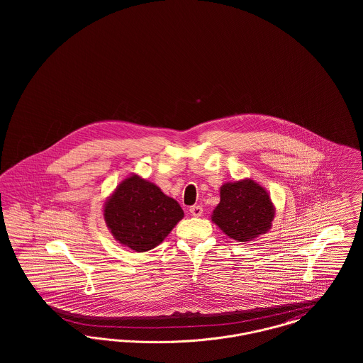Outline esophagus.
Here are the masks:
<instances>
[{"instance_id":"esophagus-1","label":"esophagus","mask_w":363,"mask_h":363,"mask_svg":"<svg viewBox=\"0 0 363 363\" xmlns=\"http://www.w3.org/2000/svg\"><path fill=\"white\" fill-rule=\"evenodd\" d=\"M190 213L193 215V216H196V218H199V216H201L203 215V207L201 206H191L189 208Z\"/></svg>"}]
</instances>
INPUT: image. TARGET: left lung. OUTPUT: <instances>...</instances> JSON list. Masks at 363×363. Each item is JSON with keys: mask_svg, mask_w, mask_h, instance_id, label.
Masks as SVG:
<instances>
[{"mask_svg": "<svg viewBox=\"0 0 363 363\" xmlns=\"http://www.w3.org/2000/svg\"><path fill=\"white\" fill-rule=\"evenodd\" d=\"M275 209L259 184L246 179L228 182L220 188V203L215 208L212 220L230 238L250 241L271 228Z\"/></svg>", "mask_w": 363, "mask_h": 363, "instance_id": "left-lung-1", "label": "left lung"}]
</instances>
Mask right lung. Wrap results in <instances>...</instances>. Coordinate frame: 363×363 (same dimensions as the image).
<instances>
[{
    "mask_svg": "<svg viewBox=\"0 0 363 363\" xmlns=\"http://www.w3.org/2000/svg\"><path fill=\"white\" fill-rule=\"evenodd\" d=\"M182 218L184 211L174 199L138 175L122 181L104 207L114 238L136 252L154 249Z\"/></svg>",
    "mask_w": 363,
    "mask_h": 363,
    "instance_id": "right-lung-1",
    "label": "right lung"
}]
</instances>
